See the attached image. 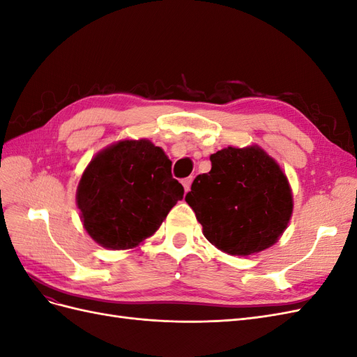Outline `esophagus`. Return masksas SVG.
Masks as SVG:
<instances>
[{
	"instance_id": "esophagus-1",
	"label": "esophagus",
	"mask_w": 357,
	"mask_h": 357,
	"mask_svg": "<svg viewBox=\"0 0 357 357\" xmlns=\"http://www.w3.org/2000/svg\"><path fill=\"white\" fill-rule=\"evenodd\" d=\"M192 177H186V178H183L181 180V183H183V186H185V190L186 192H189L190 190V185H192Z\"/></svg>"
}]
</instances>
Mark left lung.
<instances>
[{"label":"left lung","mask_w":357,"mask_h":357,"mask_svg":"<svg viewBox=\"0 0 357 357\" xmlns=\"http://www.w3.org/2000/svg\"><path fill=\"white\" fill-rule=\"evenodd\" d=\"M210 159L211 171L197 176L185 198L205 238L234 256L273 245L294 208L283 171L259 147H228Z\"/></svg>","instance_id":"1"}]
</instances>
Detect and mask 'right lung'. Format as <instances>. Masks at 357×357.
I'll use <instances>...</instances> for the list:
<instances>
[{
  "instance_id": "obj_1",
  "label": "right lung",
  "mask_w": 357,
  "mask_h": 357,
  "mask_svg": "<svg viewBox=\"0 0 357 357\" xmlns=\"http://www.w3.org/2000/svg\"><path fill=\"white\" fill-rule=\"evenodd\" d=\"M183 193L164 150L147 139H126L91 160L79 183L77 205L96 243L125 250L153 235Z\"/></svg>"
}]
</instances>
